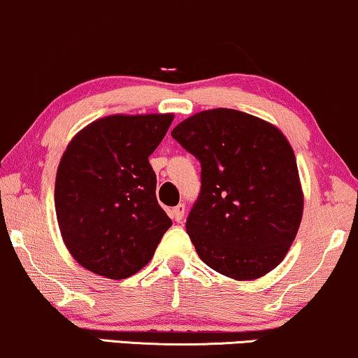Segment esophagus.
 I'll return each instance as SVG.
<instances>
[{
	"mask_svg": "<svg viewBox=\"0 0 358 358\" xmlns=\"http://www.w3.org/2000/svg\"><path fill=\"white\" fill-rule=\"evenodd\" d=\"M183 216H185V205L180 203V205H176L173 210H171V218H173L176 223H182Z\"/></svg>",
	"mask_w": 358,
	"mask_h": 358,
	"instance_id": "34e87169",
	"label": "esophagus"
}]
</instances>
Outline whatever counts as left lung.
<instances>
[{
    "label": "left lung",
    "mask_w": 358,
    "mask_h": 358,
    "mask_svg": "<svg viewBox=\"0 0 358 358\" xmlns=\"http://www.w3.org/2000/svg\"><path fill=\"white\" fill-rule=\"evenodd\" d=\"M171 137L200 160L201 189L187 218L200 259L251 280L273 271L304 210L296 157L278 127L233 108L198 112Z\"/></svg>",
    "instance_id": "left-lung-1"
}]
</instances>
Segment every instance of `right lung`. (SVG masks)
<instances>
[{"label":"right lung","instance_id":"1","mask_svg":"<svg viewBox=\"0 0 358 358\" xmlns=\"http://www.w3.org/2000/svg\"><path fill=\"white\" fill-rule=\"evenodd\" d=\"M171 120V114L108 115L67 145L54 203L64 244L83 268L125 279L153 257L171 220L157 201L148 157Z\"/></svg>","mask_w":358,"mask_h":358}]
</instances>
